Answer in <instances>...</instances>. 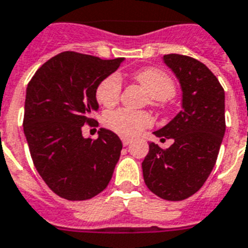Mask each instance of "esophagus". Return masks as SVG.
Listing matches in <instances>:
<instances>
[{
	"label": "esophagus",
	"mask_w": 248,
	"mask_h": 248,
	"mask_svg": "<svg viewBox=\"0 0 248 248\" xmlns=\"http://www.w3.org/2000/svg\"><path fill=\"white\" fill-rule=\"evenodd\" d=\"M131 142V139L128 138H122V144H124V146H127L128 144Z\"/></svg>",
	"instance_id": "1"
}]
</instances>
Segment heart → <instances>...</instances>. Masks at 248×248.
<instances>
[{
    "mask_svg": "<svg viewBox=\"0 0 248 248\" xmlns=\"http://www.w3.org/2000/svg\"><path fill=\"white\" fill-rule=\"evenodd\" d=\"M134 80L148 93L153 102L170 99L176 93V85L170 75L159 68L148 67L134 75ZM121 94V78L113 74L106 78L96 86V100L102 106L110 108L117 104ZM107 127L122 136H136L141 130L153 124V117L148 112H134L128 109H117L109 112L104 117Z\"/></svg>",
    "mask_w": 248,
    "mask_h": 248,
    "instance_id": "heart-1",
    "label": "heart"
}]
</instances>
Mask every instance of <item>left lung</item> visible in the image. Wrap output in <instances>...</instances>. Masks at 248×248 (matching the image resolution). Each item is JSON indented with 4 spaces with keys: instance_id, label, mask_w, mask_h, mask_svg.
I'll return each mask as SVG.
<instances>
[{
    "instance_id": "obj_1",
    "label": "left lung",
    "mask_w": 248,
    "mask_h": 248,
    "mask_svg": "<svg viewBox=\"0 0 248 248\" xmlns=\"http://www.w3.org/2000/svg\"><path fill=\"white\" fill-rule=\"evenodd\" d=\"M163 61L182 89V109L154 135L173 139L168 149L154 142L142 162V174L153 194L164 200L192 196L208 180L225 132L224 89L202 62L182 54H166Z\"/></svg>"
}]
</instances>
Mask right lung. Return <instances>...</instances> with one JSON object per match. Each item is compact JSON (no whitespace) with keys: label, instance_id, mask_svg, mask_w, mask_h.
<instances>
[{"label":"right lung","instance_id":"add662e5","mask_svg":"<svg viewBox=\"0 0 248 248\" xmlns=\"http://www.w3.org/2000/svg\"><path fill=\"white\" fill-rule=\"evenodd\" d=\"M124 58L100 60L62 52L40 66L28 84L24 134L40 177L54 194L81 201L108 186L122 150L117 135L100 128L95 140L82 136L98 110L95 90Z\"/></svg>","mask_w":248,"mask_h":248}]
</instances>
